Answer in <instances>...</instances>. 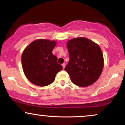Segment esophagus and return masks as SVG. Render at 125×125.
I'll return each mask as SVG.
<instances>
[{"label":"esophagus","mask_w":125,"mask_h":125,"mask_svg":"<svg viewBox=\"0 0 125 125\" xmlns=\"http://www.w3.org/2000/svg\"><path fill=\"white\" fill-rule=\"evenodd\" d=\"M62 66H63V68L64 69V67H65V63H63L62 64Z\"/></svg>","instance_id":"34e87169"}]
</instances>
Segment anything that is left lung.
<instances>
[{"instance_id": "8db88e82", "label": "left lung", "mask_w": 125, "mask_h": 125, "mask_svg": "<svg viewBox=\"0 0 125 125\" xmlns=\"http://www.w3.org/2000/svg\"><path fill=\"white\" fill-rule=\"evenodd\" d=\"M69 61L64 68L72 82L80 87L94 83L100 77L104 66L99 46L88 39L81 37L67 43Z\"/></svg>"}]
</instances>
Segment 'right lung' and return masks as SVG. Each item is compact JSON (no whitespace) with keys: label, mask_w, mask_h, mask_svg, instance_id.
<instances>
[{"label":"right lung","mask_w":125,"mask_h":125,"mask_svg":"<svg viewBox=\"0 0 125 125\" xmlns=\"http://www.w3.org/2000/svg\"><path fill=\"white\" fill-rule=\"evenodd\" d=\"M55 41L37 39L28 46L21 55V64L27 79L39 86H46L55 79L56 74L63 69L58 58L52 53Z\"/></svg>","instance_id":"right-lung-1"}]
</instances>
